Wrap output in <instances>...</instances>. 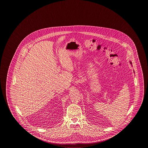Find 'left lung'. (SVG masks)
<instances>
[{"label": "left lung", "instance_id": "8db88e82", "mask_svg": "<svg viewBox=\"0 0 148 148\" xmlns=\"http://www.w3.org/2000/svg\"><path fill=\"white\" fill-rule=\"evenodd\" d=\"M131 64H132V63H131Z\"/></svg>", "mask_w": 148, "mask_h": 148}]
</instances>
